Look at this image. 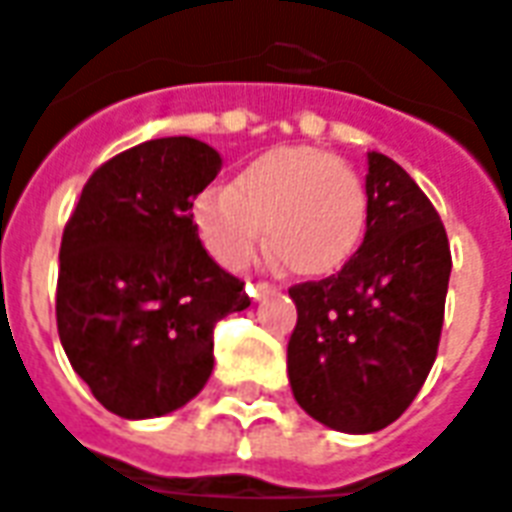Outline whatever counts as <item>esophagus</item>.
I'll return each instance as SVG.
<instances>
[{
	"label": "esophagus",
	"instance_id": "esophagus-1",
	"mask_svg": "<svg viewBox=\"0 0 512 512\" xmlns=\"http://www.w3.org/2000/svg\"><path fill=\"white\" fill-rule=\"evenodd\" d=\"M246 293L252 295L255 301H263L271 293H276V285H268V282H257V285H246Z\"/></svg>",
	"mask_w": 512,
	"mask_h": 512
}]
</instances>
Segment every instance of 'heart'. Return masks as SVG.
I'll use <instances>...</instances> for the list:
<instances>
[{"label":"heart","instance_id":"obj_1","mask_svg":"<svg viewBox=\"0 0 512 512\" xmlns=\"http://www.w3.org/2000/svg\"><path fill=\"white\" fill-rule=\"evenodd\" d=\"M369 200L358 173L331 151L287 146L238 170L230 189H206L192 208L198 236L225 268L268 244L295 274L342 268L366 230Z\"/></svg>","mask_w":512,"mask_h":512}]
</instances>
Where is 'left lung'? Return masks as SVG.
Masks as SVG:
<instances>
[{
	"label": "left lung",
	"instance_id": "obj_1",
	"mask_svg": "<svg viewBox=\"0 0 512 512\" xmlns=\"http://www.w3.org/2000/svg\"><path fill=\"white\" fill-rule=\"evenodd\" d=\"M366 236L339 274L290 287L298 323L287 374L301 410L372 434L407 410L437 358L450 246L410 173L369 151Z\"/></svg>",
	"mask_w": 512,
	"mask_h": 512
}]
</instances>
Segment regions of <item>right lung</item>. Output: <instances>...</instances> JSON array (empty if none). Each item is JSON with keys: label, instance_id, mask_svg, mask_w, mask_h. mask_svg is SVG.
<instances>
[{"label": "right lung", "instance_id": "right-lung-1", "mask_svg": "<svg viewBox=\"0 0 512 512\" xmlns=\"http://www.w3.org/2000/svg\"><path fill=\"white\" fill-rule=\"evenodd\" d=\"M222 157L187 135L121 151L86 181L59 249V339L105 410L160 418L214 369V325L249 306L208 257L192 203Z\"/></svg>", "mask_w": 512, "mask_h": 512}]
</instances>
